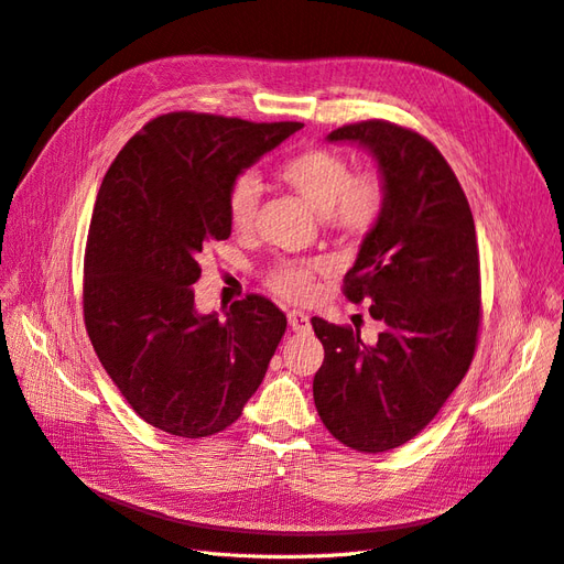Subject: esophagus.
Segmentation results:
<instances>
[{"mask_svg":"<svg viewBox=\"0 0 564 564\" xmlns=\"http://www.w3.org/2000/svg\"><path fill=\"white\" fill-rule=\"evenodd\" d=\"M286 319H289V327H292L294 332H308L311 329V317L301 313V311H289Z\"/></svg>","mask_w":564,"mask_h":564,"instance_id":"1","label":"esophagus"}]
</instances>
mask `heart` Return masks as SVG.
<instances>
[{
	"mask_svg": "<svg viewBox=\"0 0 564 564\" xmlns=\"http://www.w3.org/2000/svg\"><path fill=\"white\" fill-rule=\"evenodd\" d=\"M278 178L322 216L324 224L346 237L367 235L383 212L386 187L377 174L352 176L350 162L327 148L296 152L278 166ZM261 187L253 176L235 178L228 191V218L235 230H249L259 207ZM315 261H282L268 272L272 292L289 301L313 294Z\"/></svg>",
	"mask_w": 564,
	"mask_h": 564,
	"instance_id": "obj_1",
	"label": "heart"
}]
</instances>
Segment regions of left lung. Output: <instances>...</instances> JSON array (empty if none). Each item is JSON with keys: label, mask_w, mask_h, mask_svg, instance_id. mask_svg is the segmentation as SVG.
<instances>
[{"label": "left lung", "mask_w": 564, "mask_h": 564, "mask_svg": "<svg viewBox=\"0 0 564 564\" xmlns=\"http://www.w3.org/2000/svg\"><path fill=\"white\" fill-rule=\"evenodd\" d=\"M329 143H355L379 166L383 212L346 272L350 301L383 324L360 329L313 317L324 346L313 398L327 431L357 452L404 445L429 425L473 362L480 327V259L468 199L440 150L412 129L369 119Z\"/></svg>", "instance_id": "left-lung-1"}]
</instances>
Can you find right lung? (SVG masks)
<instances>
[{
    "instance_id": "obj_1",
    "label": "right lung",
    "mask_w": 564,
    "mask_h": 564,
    "mask_svg": "<svg viewBox=\"0 0 564 564\" xmlns=\"http://www.w3.org/2000/svg\"><path fill=\"white\" fill-rule=\"evenodd\" d=\"M301 122L169 112L100 183L84 256V324L108 377L145 423L209 437L240 419L286 329L259 294L199 315V256L228 240V191Z\"/></svg>"
}]
</instances>
